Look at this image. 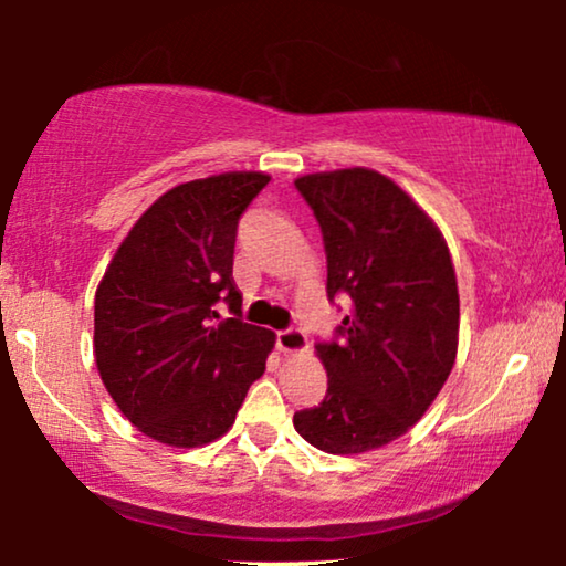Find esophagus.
I'll use <instances>...</instances> for the list:
<instances>
[{
  "mask_svg": "<svg viewBox=\"0 0 566 566\" xmlns=\"http://www.w3.org/2000/svg\"><path fill=\"white\" fill-rule=\"evenodd\" d=\"M277 347L283 353H304L308 347V339L301 329H283L277 332Z\"/></svg>",
  "mask_w": 566,
  "mask_h": 566,
  "instance_id": "34e87169",
  "label": "esophagus"
}]
</instances>
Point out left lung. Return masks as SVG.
<instances>
[{
	"mask_svg": "<svg viewBox=\"0 0 566 566\" xmlns=\"http://www.w3.org/2000/svg\"><path fill=\"white\" fill-rule=\"evenodd\" d=\"M322 227L327 296L347 293L339 343H319L327 397L293 415L314 448L358 455L405 436L459 353V285L436 221L368 167L296 177Z\"/></svg>",
	"mask_w": 566,
	"mask_h": 566,
	"instance_id": "left-lung-1",
	"label": "left lung"
}]
</instances>
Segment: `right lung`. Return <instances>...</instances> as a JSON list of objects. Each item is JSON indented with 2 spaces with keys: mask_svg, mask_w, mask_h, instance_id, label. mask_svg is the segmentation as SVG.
Here are the masks:
<instances>
[{
  "mask_svg": "<svg viewBox=\"0 0 566 566\" xmlns=\"http://www.w3.org/2000/svg\"><path fill=\"white\" fill-rule=\"evenodd\" d=\"M270 182L221 172L175 185L115 250L95 293V363L123 417L172 448L219 440L265 374L275 332L239 319L237 223ZM227 300L238 316L214 308Z\"/></svg>",
  "mask_w": 566,
  "mask_h": 566,
  "instance_id": "add662e5",
  "label": "right lung"
}]
</instances>
